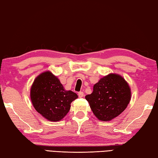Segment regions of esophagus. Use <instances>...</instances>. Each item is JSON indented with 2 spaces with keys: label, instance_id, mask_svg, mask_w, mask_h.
<instances>
[{
  "label": "esophagus",
  "instance_id": "34e87169",
  "mask_svg": "<svg viewBox=\"0 0 158 158\" xmlns=\"http://www.w3.org/2000/svg\"><path fill=\"white\" fill-rule=\"evenodd\" d=\"M78 96L79 98H82L83 96H84V94H83V92H79L78 93Z\"/></svg>",
  "mask_w": 158,
  "mask_h": 158
}]
</instances>
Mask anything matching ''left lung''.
<instances>
[{"label": "left lung", "instance_id": "obj_1", "mask_svg": "<svg viewBox=\"0 0 158 158\" xmlns=\"http://www.w3.org/2000/svg\"><path fill=\"white\" fill-rule=\"evenodd\" d=\"M131 89L125 79L111 73L94 84L93 92L85 96L92 112L102 121H110L119 116L131 99Z\"/></svg>", "mask_w": 158, "mask_h": 158}]
</instances>
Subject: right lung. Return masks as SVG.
I'll return each mask as SVG.
<instances>
[{"mask_svg": "<svg viewBox=\"0 0 158 158\" xmlns=\"http://www.w3.org/2000/svg\"><path fill=\"white\" fill-rule=\"evenodd\" d=\"M31 100L35 110L50 121H60L70 109V103L78 98L71 90H65L56 76L50 71L40 74L31 88Z\"/></svg>", "mask_w": 158, "mask_h": 158, "instance_id": "obj_1", "label": "right lung"}]
</instances>
